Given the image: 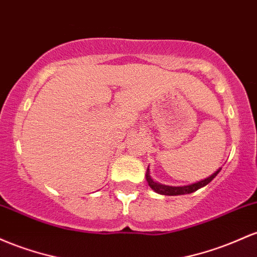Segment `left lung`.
Here are the masks:
<instances>
[{"label":"left lung","mask_w":257,"mask_h":257,"mask_svg":"<svg viewBox=\"0 0 257 257\" xmlns=\"http://www.w3.org/2000/svg\"><path fill=\"white\" fill-rule=\"evenodd\" d=\"M220 170L221 169H218L217 171L215 172V174H212L211 176H210V177L205 178V180H201L200 182L189 184V186H183V187H171V186H165V184H160V183L154 182V181L152 180L151 176H149V169L147 170L146 178H147V181H148V184L151 186V188L153 189V191L159 193V194H163V195H181V194H189V193L198 191V189L201 188V187L206 186L207 183H210L212 180H214V178L216 177V175L220 172Z\"/></svg>","instance_id":"1"}]
</instances>
